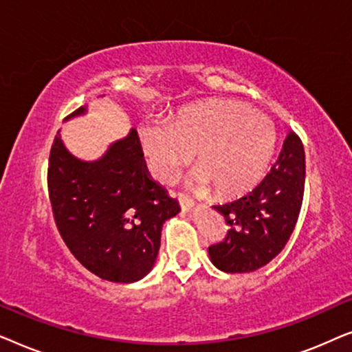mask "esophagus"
Returning <instances> with one entry per match:
<instances>
[{
    "mask_svg": "<svg viewBox=\"0 0 352 352\" xmlns=\"http://www.w3.org/2000/svg\"><path fill=\"white\" fill-rule=\"evenodd\" d=\"M177 200H179V205H181V210L182 211H186V213H187V211H192V208H194V200H192L190 199V197H187V195H179V197H177Z\"/></svg>",
    "mask_w": 352,
    "mask_h": 352,
    "instance_id": "34e87169",
    "label": "esophagus"
}]
</instances>
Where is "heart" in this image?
Segmentation results:
<instances>
[{
	"mask_svg": "<svg viewBox=\"0 0 352 352\" xmlns=\"http://www.w3.org/2000/svg\"><path fill=\"white\" fill-rule=\"evenodd\" d=\"M139 142L155 179L168 182L195 153L192 184L229 197L263 179L276 131L266 115L237 100L213 99L179 110L170 123L142 124Z\"/></svg>",
	"mask_w": 352,
	"mask_h": 352,
	"instance_id": "b5f03b06",
	"label": "heart"
}]
</instances>
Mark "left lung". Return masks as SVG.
Returning a JSON list of instances; mask_svg holds the SVG:
<instances>
[{
  "label": "left lung",
  "mask_w": 352,
  "mask_h": 352,
  "mask_svg": "<svg viewBox=\"0 0 352 352\" xmlns=\"http://www.w3.org/2000/svg\"><path fill=\"white\" fill-rule=\"evenodd\" d=\"M305 147L295 133L283 141L277 162L252 192L213 208L229 226L224 242L208 254L219 271L253 272L285 247L300 216L305 194Z\"/></svg>",
  "instance_id": "8db88e82"
}]
</instances>
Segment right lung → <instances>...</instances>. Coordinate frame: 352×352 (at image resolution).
<instances>
[{
    "label": "right lung",
    "mask_w": 352,
    "mask_h": 352,
    "mask_svg": "<svg viewBox=\"0 0 352 352\" xmlns=\"http://www.w3.org/2000/svg\"><path fill=\"white\" fill-rule=\"evenodd\" d=\"M83 105L69 118L81 117ZM47 187L57 229L72 254L104 280L133 283L152 271L162 228L179 213L177 200L148 175L136 129L102 157H75L57 131Z\"/></svg>",
    "instance_id": "add662e5"
}]
</instances>
